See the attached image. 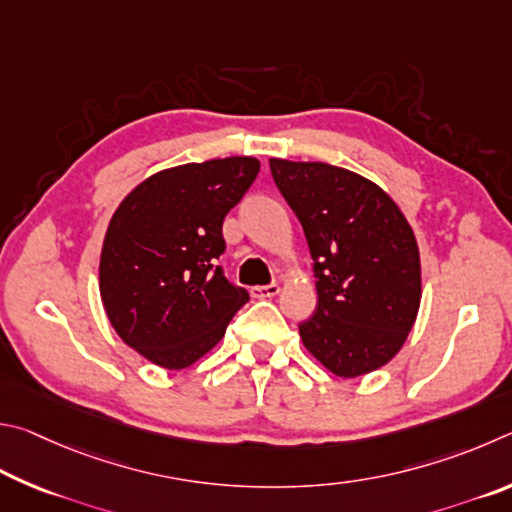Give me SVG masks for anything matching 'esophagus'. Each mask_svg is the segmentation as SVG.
<instances>
[{"instance_id":"1","label":"esophagus","mask_w":512,"mask_h":512,"mask_svg":"<svg viewBox=\"0 0 512 512\" xmlns=\"http://www.w3.org/2000/svg\"><path fill=\"white\" fill-rule=\"evenodd\" d=\"M281 292V285L279 283H272V285H256V288H251V297L256 299H270L276 297V294Z\"/></svg>"}]
</instances>
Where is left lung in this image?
<instances>
[{"instance_id":"obj_1","label":"left lung","mask_w":512,"mask_h":512,"mask_svg":"<svg viewBox=\"0 0 512 512\" xmlns=\"http://www.w3.org/2000/svg\"><path fill=\"white\" fill-rule=\"evenodd\" d=\"M317 274V312L301 342L337 378L389 364L414 328L423 281L414 229L387 191L324 161L270 159Z\"/></svg>"}]
</instances>
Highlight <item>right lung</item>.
Returning <instances> with one entry per match:
<instances>
[{
	"mask_svg": "<svg viewBox=\"0 0 512 512\" xmlns=\"http://www.w3.org/2000/svg\"><path fill=\"white\" fill-rule=\"evenodd\" d=\"M261 161L224 157L150 175L107 224L98 290L125 344L168 371L195 364L249 301L215 267L222 222L254 182Z\"/></svg>",
	"mask_w": 512,
	"mask_h": 512,
	"instance_id": "obj_1",
	"label": "right lung"
}]
</instances>
